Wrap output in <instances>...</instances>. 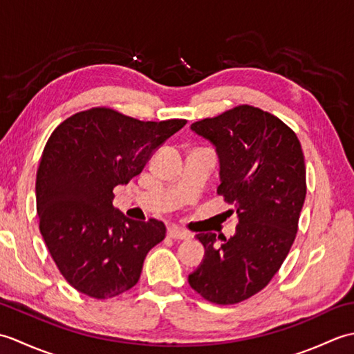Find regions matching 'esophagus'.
<instances>
[{
	"instance_id": "esophagus-1",
	"label": "esophagus",
	"mask_w": 354,
	"mask_h": 354,
	"mask_svg": "<svg viewBox=\"0 0 354 354\" xmlns=\"http://www.w3.org/2000/svg\"><path fill=\"white\" fill-rule=\"evenodd\" d=\"M167 236H169L170 239L185 240V239H190V237H192V232L187 231V230H183V228H178V227H169Z\"/></svg>"
}]
</instances>
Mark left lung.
<instances>
[{
  "label": "left lung",
  "mask_w": 354,
  "mask_h": 354,
  "mask_svg": "<svg viewBox=\"0 0 354 354\" xmlns=\"http://www.w3.org/2000/svg\"><path fill=\"white\" fill-rule=\"evenodd\" d=\"M216 147L221 162L217 193L239 216L227 239L199 232L204 260L189 275L202 298L236 304L266 288L278 272L298 231L306 199V165L299 140L266 111L240 104L192 124Z\"/></svg>",
  "instance_id": "left-lung-1"
}]
</instances>
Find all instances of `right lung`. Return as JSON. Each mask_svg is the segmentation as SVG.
Returning a JSON list of instances; mask_svg holds the SVG:
<instances>
[{"label":"right lung","mask_w":354,"mask_h":354,"mask_svg":"<svg viewBox=\"0 0 354 354\" xmlns=\"http://www.w3.org/2000/svg\"><path fill=\"white\" fill-rule=\"evenodd\" d=\"M185 120L141 122L111 108L66 118L44 147L36 173L39 230L57 269L74 289L106 299L138 283L147 252L165 237L161 221H132L112 190L145 169Z\"/></svg>","instance_id":"add662e5"}]
</instances>
